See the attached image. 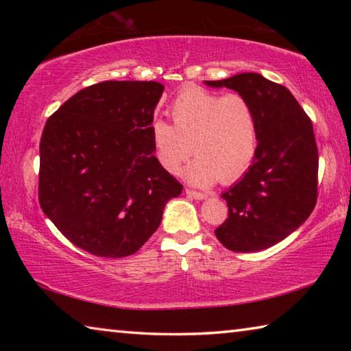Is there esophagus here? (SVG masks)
<instances>
[{"mask_svg": "<svg viewBox=\"0 0 351 351\" xmlns=\"http://www.w3.org/2000/svg\"><path fill=\"white\" fill-rule=\"evenodd\" d=\"M186 193L189 195V197H192L195 199H204V198H207L206 193L197 192V190H192V189H186Z\"/></svg>", "mask_w": 351, "mask_h": 351, "instance_id": "obj_1", "label": "esophagus"}]
</instances>
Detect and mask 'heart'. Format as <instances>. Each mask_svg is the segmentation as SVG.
Instances as JSON below:
<instances>
[{
  "instance_id": "b5f03b06",
  "label": "heart",
  "mask_w": 351,
  "mask_h": 351,
  "mask_svg": "<svg viewBox=\"0 0 351 351\" xmlns=\"http://www.w3.org/2000/svg\"><path fill=\"white\" fill-rule=\"evenodd\" d=\"M169 114L173 125L164 121L150 125L153 152L165 171L180 173L192 152L198 156L186 176L199 187L219 178L232 182L251 167L258 148V122L245 96L187 88L170 104Z\"/></svg>"
}]
</instances>
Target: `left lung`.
I'll use <instances>...</instances> for the list:
<instances>
[{
	"label": "left lung",
	"instance_id": "obj_1",
	"mask_svg": "<svg viewBox=\"0 0 351 351\" xmlns=\"http://www.w3.org/2000/svg\"><path fill=\"white\" fill-rule=\"evenodd\" d=\"M206 85L245 96L258 122L257 154L241 180L221 195L229 215L215 235L234 252L268 249L304 224L316 206L319 153L311 119L288 88L257 73Z\"/></svg>",
	"mask_w": 351,
	"mask_h": 351
}]
</instances>
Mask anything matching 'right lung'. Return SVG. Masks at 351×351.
<instances>
[{"label":"right lung","instance_id":"1","mask_svg":"<svg viewBox=\"0 0 351 351\" xmlns=\"http://www.w3.org/2000/svg\"><path fill=\"white\" fill-rule=\"evenodd\" d=\"M158 82H100L66 100L40 141L38 201L66 239L97 257L139 251L181 182L153 153Z\"/></svg>","mask_w":351,"mask_h":351}]
</instances>
